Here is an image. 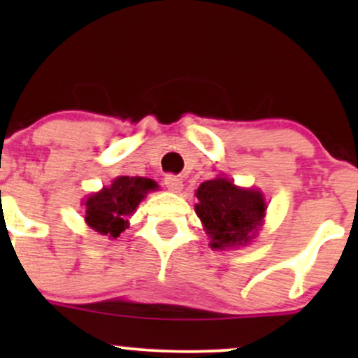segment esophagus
I'll return each mask as SVG.
<instances>
[{
	"mask_svg": "<svg viewBox=\"0 0 358 358\" xmlns=\"http://www.w3.org/2000/svg\"><path fill=\"white\" fill-rule=\"evenodd\" d=\"M165 185H166L168 190L175 192V193L182 192V188H183L182 178H178V176H176V175H166L165 176Z\"/></svg>",
	"mask_w": 358,
	"mask_h": 358,
	"instance_id": "1",
	"label": "esophagus"
}]
</instances>
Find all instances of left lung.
I'll return each mask as SVG.
<instances>
[{"instance_id": "left-lung-1", "label": "left lung", "mask_w": 358, "mask_h": 358, "mask_svg": "<svg viewBox=\"0 0 358 358\" xmlns=\"http://www.w3.org/2000/svg\"><path fill=\"white\" fill-rule=\"evenodd\" d=\"M195 195L199 199L195 212L210 237L212 249L248 245L256 237L268 208L261 192L236 187L222 176L203 182Z\"/></svg>"}]
</instances>
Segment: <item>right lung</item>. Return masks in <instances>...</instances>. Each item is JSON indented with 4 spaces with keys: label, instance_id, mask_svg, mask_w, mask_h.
Masks as SVG:
<instances>
[{
    "label": "right lung",
    "instance_id": "add662e5",
    "mask_svg": "<svg viewBox=\"0 0 358 358\" xmlns=\"http://www.w3.org/2000/svg\"><path fill=\"white\" fill-rule=\"evenodd\" d=\"M158 185L143 176H117L109 187L85 200V224L92 231L109 239H117L127 227V217L133 215L148 192Z\"/></svg>",
    "mask_w": 358,
    "mask_h": 358
}]
</instances>
